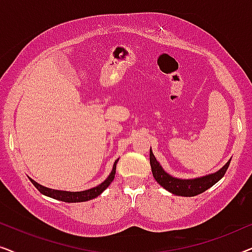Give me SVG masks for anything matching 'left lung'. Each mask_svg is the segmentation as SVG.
<instances>
[{
	"instance_id": "1",
	"label": "left lung",
	"mask_w": 252,
	"mask_h": 252,
	"mask_svg": "<svg viewBox=\"0 0 252 252\" xmlns=\"http://www.w3.org/2000/svg\"><path fill=\"white\" fill-rule=\"evenodd\" d=\"M229 163L230 159L216 173L195 179H178L172 177L163 170V167L158 163L156 157L154 156L153 151L150 149V165L155 180L172 194L185 196V197H191V196L202 194V192L208 190L209 188H211L213 185H216L225 175Z\"/></svg>"
}]
</instances>
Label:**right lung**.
I'll return each instance as SVG.
<instances>
[{"mask_svg": "<svg viewBox=\"0 0 252 252\" xmlns=\"http://www.w3.org/2000/svg\"><path fill=\"white\" fill-rule=\"evenodd\" d=\"M119 159H117L113 164L112 171L111 173L109 174V177L106 178V180L102 182L101 185L96 186L94 188L88 189V190H84V191H64V190H56V189H50L44 187V186H41L40 184H37L36 181L32 180L30 178V180L32 184L34 185V187H36L37 190H39L41 194L48 196V197L58 199V201H63V202H67V203H78V202H86L89 201V199H93L95 197H97L98 195H101L103 191L105 190L106 188L109 187V185L111 184L115 179V174H116V165L118 163Z\"/></svg>", "mask_w": 252, "mask_h": 252, "instance_id": "1", "label": "right lung"}]
</instances>
